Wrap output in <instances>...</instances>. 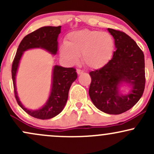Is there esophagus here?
<instances>
[{
	"mask_svg": "<svg viewBox=\"0 0 154 154\" xmlns=\"http://www.w3.org/2000/svg\"><path fill=\"white\" fill-rule=\"evenodd\" d=\"M77 73L78 74V75H81V74L83 73V71H82V70L79 69H77Z\"/></svg>",
	"mask_w": 154,
	"mask_h": 154,
	"instance_id": "1",
	"label": "esophagus"
}]
</instances>
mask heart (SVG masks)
<instances>
[{
	"label": "heart",
	"mask_w": 154,
	"mask_h": 154,
	"mask_svg": "<svg viewBox=\"0 0 154 154\" xmlns=\"http://www.w3.org/2000/svg\"><path fill=\"white\" fill-rule=\"evenodd\" d=\"M114 40L106 32L80 29L69 33L66 44L60 47V56L69 64H75L82 54L83 62L93 69H99L110 61L114 52Z\"/></svg>",
	"instance_id": "1"
}]
</instances>
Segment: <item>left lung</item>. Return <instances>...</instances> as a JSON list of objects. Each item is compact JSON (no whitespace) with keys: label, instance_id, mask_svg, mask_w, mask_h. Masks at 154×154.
<instances>
[{"label":"left lung","instance_id":"1","mask_svg":"<svg viewBox=\"0 0 154 154\" xmlns=\"http://www.w3.org/2000/svg\"><path fill=\"white\" fill-rule=\"evenodd\" d=\"M114 39L112 59L100 69L90 72L89 95L95 106L109 114H120L137 103L145 88V59L143 51L129 35L108 28ZM128 87L124 94L121 88Z\"/></svg>","mask_w":154,"mask_h":154}]
</instances>
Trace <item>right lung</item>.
<instances>
[{"mask_svg":"<svg viewBox=\"0 0 154 154\" xmlns=\"http://www.w3.org/2000/svg\"><path fill=\"white\" fill-rule=\"evenodd\" d=\"M61 26H43L23 38L17 48V54L12 64L11 75L13 79L15 98L22 109L29 115L40 119H48L62 111L68 99L69 91L72 84L77 78V74L74 68H65L55 65L52 71L51 89L47 101L38 109H29L23 105L17 93L16 76L24 51L33 48H40L56 55L58 51V37L61 32Z\"/></svg>","mask_w":154,"mask_h":154,"instance_id":"add662e5","label":"right lung"}]
</instances>
